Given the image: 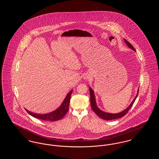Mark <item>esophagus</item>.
Segmentation results:
<instances>
[{"instance_id": "esophagus-1", "label": "esophagus", "mask_w": 159, "mask_h": 159, "mask_svg": "<svg viewBox=\"0 0 159 159\" xmlns=\"http://www.w3.org/2000/svg\"><path fill=\"white\" fill-rule=\"evenodd\" d=\"M85 78H86V79H87V78H88V77H85Z\"/></svg>"}]
</instances>
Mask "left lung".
Here are the masks:
<instances>
[{"mask_svg": "<svg viewBox=\"0 0 159 159\" xmlns=\"http://www.w3.org/2000/svg\"><path fill=\"white\" fill-rule=\"evenodd\" d=\"M125 43L128 45L129 47L130 48H131L132 49H133L134 51H135V48H134V46L132 45L126 39H125ZM89 91H90V96H91V108L92 109V110L95 113V114L99 116L100 118L104 119V120H113V119H117L119 118H121L122 117H123L124 116H125L126 114L128 113L129 110H130V108H131V107L133 106L135 99L137 98V96L138 95V91H139V89L138 90V93L136 94V96L135 97V99H134V101L132 102V103L130 104V105L124 111H121L120 113L117 114H110L107 113H105L104 111H102L101 110H100L97 107V106L96 105V102H95V95H94V93H93V91L91 89V88H89Z\"/></svg>", "mask_w": 159, "mask_h": 159, "instance_id": "8db88e82", "label": "left lung"}]
</instances>
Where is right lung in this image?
Here are the masks:
<instances>
[{"mask_svg": "<svg viewBox=\"0 0 159 159\" xmlns=\"http://www.w3.org/2000/svg\"><path fill=\"white\" fill-rule=\"evenodd\" d=\"M72 92L73 90H71L68 93L60 107L56 110L53 111V112H51L50 113L45 114H39L34 113L30 112L26 109L25 110L28 113L30 114L31 116H32L33 117L43 120L53 121L60 120L68 111L70 100Z\"/></svg>", "mask_w": 159, "mask_h": 159, "instance_id": "add662e5", "label": "right lung"}]
</instances>
